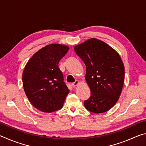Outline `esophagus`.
Returning <instances> with one entry per match:
<instances>
[{
    "mask_svg": "<svg viewBox=\"0 0 146 146\" xmlns=\"http://www.w3.org/2000/svg\"><path fill=\"white\" fill-rule=\"evenodd\" d=\"M79 84V81L78 80H75V82H73V84H72V86H73V87H75L76 86H77L78 84Z\"/></svg>",
    "mask_w": 146,
    "mask_h": 146,
    "instance_id": "1",
    "label": "esophagus"
}]
</instances>
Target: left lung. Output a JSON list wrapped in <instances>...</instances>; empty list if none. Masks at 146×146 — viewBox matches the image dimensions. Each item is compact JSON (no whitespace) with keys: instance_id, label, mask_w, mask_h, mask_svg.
I'll return each mask as SVG.
<instances>
[{"instance_id":"left-lung-1","label":"left lung","mask_w":146,"mask_h":146,"mask_svg":"<svg viewBox=\"0 0 146 146\" xmlns=\"http://www.w3.org/2000/svg\"><path fill=\"white\" fill-rule=\"evenodd\" d=\"M74 49L86 66V80L91 96L84 102L85 108L94 113L108 111L117 103L124 82V66L119 54L93 38Z\"/></svg>"}]
</instances>
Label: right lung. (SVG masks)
<instances>
[{"label":"right lung","instance_id":"obj_1","mask_svg":"<svg viewBox=\"0 0 146 146\" xmlns=\"http://www.w3.org/2000/svg\"><path fill=\"white\" fill-rule=\"evenodd\" d=\"M68 50L63 44H49L35 53L25 66L24 91L31 104L41 111L60 110L70 92L58 68L59 61Z\"/></svg>","mask_w":146,"mask_h":146}]
</instances>
